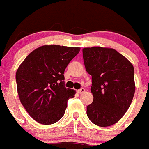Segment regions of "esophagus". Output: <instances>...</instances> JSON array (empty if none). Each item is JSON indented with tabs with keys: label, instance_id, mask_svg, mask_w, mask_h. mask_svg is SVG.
<instances>
[{
	"label": "esophagus",
	"instance_id": "34e87169",
	"mask_svg": "<svg viewBox=\"0 0 149 149\" xmlns=\"http://www.w3.org/2000/svg\"><path fill=\"white\" fill-rule=\"evenodd\" d=\"M77 91H78V93L82 94V93H84V91H85V89L83 88H81V89H78V90Z\"/></svg>",
	"mask_w": 149,
	"mask_h": 149
}]
</instances>
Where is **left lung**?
Listing matches in <instances>:
<instances>
[{
  "label": "left lung",
  "instance_id": "1",
  "mask_svg": "<svg viewBox=\"0 0 149 149\" xmlns=\"http://www.w3.org/2000/svg\"><path fill=\"white\" fill-rule=\"evenodd\" d=\"M82 53L85 69L92 77L94 99L87 106V115L97 126L112 125L128 111L135 95L134 67L110 47H84Z\"/></svg>",
  "mask_w": 149,
  "mask_h": 149
}]
</instances>
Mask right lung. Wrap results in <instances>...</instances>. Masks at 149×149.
<instances>
[{
	"mask_svg": "<svg viewBox=\"0 0 149 149\" xmlns=\"http://www.w3.org/2000/svg\"><path fill=\"white\" fill-rule=\"evenodd\" d=\"M78 47L44 45L31 52L16 72L17 94L31 117L42 125L61 118L75 91L65 87L64 72Z\"/></svg>",
	"mask_w": 149,
	"mask_h": 149,
	"instance_id": "right-lung-1",
	"label": "right lung"
}]
</instances>
